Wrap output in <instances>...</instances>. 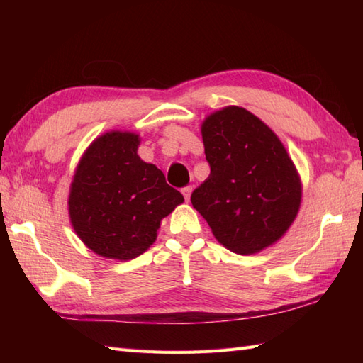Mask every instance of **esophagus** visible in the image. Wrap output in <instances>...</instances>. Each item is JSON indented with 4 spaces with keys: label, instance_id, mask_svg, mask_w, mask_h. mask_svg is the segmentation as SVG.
Here are the masks:
<instances>
[{
    "label": "esophagus",
    "instance_id": "obj_1",
    "mask_svg": "<svg viewBox=\"0 0 363 363\" xmlns=\"http://www.w3.org/2000/svg\"><path fill=\"white\" fill-rule=\"evenodd\" d=\"M191 186H187V187H184L182 189V195H184V198H186V201H190V195H191Z\"/></svg>",
    "mask_w": 363,
    "mask_h": 363
}]
</instances>
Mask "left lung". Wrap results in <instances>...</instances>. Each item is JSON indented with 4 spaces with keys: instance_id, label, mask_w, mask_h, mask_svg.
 I'll list each match as a JSON object with an SVG mask.
<instances>
[{
    "instance_id": "left-lung-1",
    "label": "left lung",
    "mask_w": 363,
    "mask_h": 363,
    "mask_svg": "<svg viewBox=\"0 0 363 363\" xmlns=\"http://www.w3.org/2000/svg\"><path fill=\"white\" fill-rule=\"evenodd\" d=\"M201 133L211 174L190 199L215 238L237 254L279 240L301 203L296 168L279 138L237 106L209 115Z\"/></svg>"
}]
</instances>
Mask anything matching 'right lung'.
<instances>
[{
    "mask_svg": "<svg viewBox=\"0 0 363 363\" xmlns=\"http://www.w3.org/2000/svg\"><path fill=\"white\" fill-rule=\"evenodd\" d=\"M138 135L107 133L89 146L72 182V225L89 248L107 259L140 256L156 240L160 220L184 201L164 173L137 154Z\"/></svg>",
    "mask_w": 363,
    "mask_h": 363,
    "instance_id": "add662e5",
    "label": "right lung"
}]
</instances>
